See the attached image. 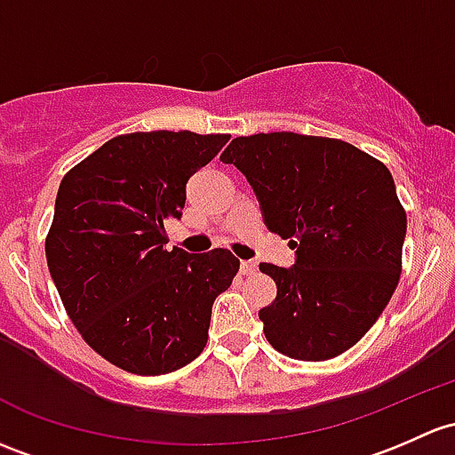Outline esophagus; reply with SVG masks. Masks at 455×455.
I'll list each match as a JSON object with an SVG mask.
<instances>
[{
	"label": "esophagus",
	"mask_w": 455,
	"mask_h": 455,
	"mask_svg": "<svg viewBox=\"0 0 455 455\" xmlns=\"http://www.w3.org/2000/svg\"><path fill=\"white\" fill-rule=\"evenodd\" d=\"M242 275H246V276H251V275H255L257 272V264L255 261H242Z\"/></svg>",
	"instance_id": "obj_1"
}]
</instances>
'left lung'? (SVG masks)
<instances>
[{
    "label": "left lung",
    "mask_w": 455,
    "mask_h": 455,
    "mask_svg": "<svg viewBox=\"0 0 455 455\" xmlns=\"http://www.w3.org/2000/svg\"><path fill=\"white\" fill-rule=\"evenodd\" d=\"M220 161L246 176L267 231L296 251L291 267L259 266L276 283L259 309L267 342L303 362L360 342L401 275L408 220L388 167L347 141L299 132L237 137Z\"/></svg>",
    "instance_id": "1"
}]
</instances>
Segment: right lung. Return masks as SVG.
<instances>
[{
  "label": "right lung",
  "mask_w": 455,
  "mask_h": 455,
  "mask_svg": "<svg viewBox=\"0 0 455 455\" xmlns=\"http://www.w3.org/2000/svg\"><path fill=\"white\" fill-rule=\"evenodd\" d=\"M228 135L113 137L65 174L45 240L50 275L95 353L135 375H165L203 353L218 294L240 259L227 248L165 251V220Z\"/></svg>",
  "instance_id": "1"
}]
</instances>
